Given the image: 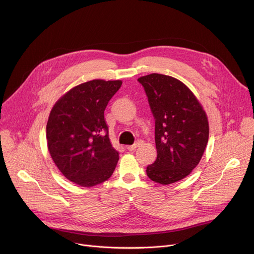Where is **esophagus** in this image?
Segmentation results:
<instances>
[{"instance_id": "34e87169", "label": "esophagus", "mask_w": 254, "mask_h": 254, "mask_svg": "<svg viewBox=\"0 0 254 254\" xmlns=\"http://www.w3.org/2000/svg\"><path fill=\"white\" fill-rule=\"evenodd\" d=\"M139 144V141H137L136 143H134V144H131V146H127V151H129V152H131V151H134L135 149H136V147L138 146Z\"/></svg>"}]
</instances>
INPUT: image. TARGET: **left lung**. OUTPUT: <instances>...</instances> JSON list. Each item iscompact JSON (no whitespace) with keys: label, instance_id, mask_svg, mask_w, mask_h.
Listing matches in <instances>:
<instances>
[{"label":"left lung","instance_id":"8db88e82","mask_svg":"<svg viewBox=\"0 0 254 254\" xmlns=\"http://www.w3.org/2000/svg\"><path fill=\"white\" fill-rule=\"evenodd\" d=\"M137 81L146 92L155 119L157 160L147 167L148 177L168 185L187 177L199 164L209 137L203 107L180 80L153 73Z\"/></svg>","mask_w":254,"mask_h":254}]
</instances>
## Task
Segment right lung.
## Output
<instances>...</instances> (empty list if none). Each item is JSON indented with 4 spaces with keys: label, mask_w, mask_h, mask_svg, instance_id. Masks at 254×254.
<instances>
[{
    "label": "right lung",
    "mask_w": 254,
    "mask_h": 254,
    "mask_svg": "<svg viewBox=\"0 0 254 254\" xmlns=\"http://www.w3.org/2000/svg\"><path fill=\"white\" fill-rule=\"evenodd\" d=\"M121 80H91L64 94L50 113L46 137L59 171L71 182L92 187L110 178L118 164L104 121L105 107Z\"/></svg>",
    "instance_id": "right-lung-1"
}]
</instances>
